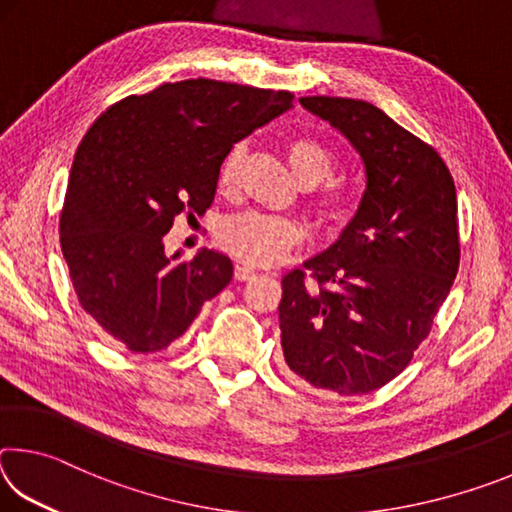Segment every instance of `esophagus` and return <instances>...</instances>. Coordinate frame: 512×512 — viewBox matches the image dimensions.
<instances>
[{
  "label": "esophagus",
  "instance_id": "1",
  "mask_svg": "<svg viewBox=\"0 0 512 512\" xmlns=\"http://www.w3.org/2000/svg\"><path fill=\"white\" fill-rule=\"evenodd\" d=\"M257 273H255V268H250V266H246V264H237L235 266V277L239 282H246V280H253Z\"/></svg>",
  "mask_w": 512,
  "mask_h": 512
}]
</instances>
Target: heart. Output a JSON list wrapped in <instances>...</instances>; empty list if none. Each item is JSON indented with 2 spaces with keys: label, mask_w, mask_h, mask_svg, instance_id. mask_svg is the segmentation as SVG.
Segmentation results:
<instances>
[{
  "label": "heart",
  "mask_w": 512,
  "mask_h": 512,
  "mask_svg": "<svg viewBox=\"0 0 512 512\" xmlns=\"http://www.w3.org/2000/svg\"><path fill=\"white\" fill-rule=\"evenodd\" d=\"M289 167L302 187H311L309 207L320 228L332 230L348 219L354 196L345 185L327 183L339 169V153L332 144L314 135L291 137L284 146ZM244 144H235L225 153L219 169V189L232 192L239 183V171L244 164ZM219 246L232 257L253 266H273L282 262L293 248L305 239L302 225L287 216L246 212L225 219L216 232Z\"/></svg>",
  "instance_id": "b5f03b06"
}]
</instances>
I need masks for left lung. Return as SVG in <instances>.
<instances>
[{"label":"left lung","mask_w":512,"mask_h":512,"mask_svg":"<svg viewBox=\"0 0 512 512\" xmlns=\"http://www.w3.org/2000/svg\"><path fill=\"white\" fill-rule=\"evenodd\" d=\"M300 103L359 151L366 192L341 239L282 277L284 361L318 391L372 393L409 366L454 284V178L433 146L368 101Z\"/></svg>","instance_id":"obj_1"}]
</instances>
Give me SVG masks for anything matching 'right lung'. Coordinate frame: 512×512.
I'll list each match as a JSON object with an SVG mask.
<instances>
[{
    "instance_id": "right-lung-1",
    "label": "right lung",
    "mask_w": 512,
    "mask_h": 512,
    "mask_svg": "<svg viewBox=\"0 0 512 512\" xmlns=\"http://www.w3.org/2000/svg\"><path fill=\"white\" fill-rule=\"evenodd\" d=\"M293 94L212 79L164 83L99 115L79 144L60 248L81 307L135 354L167 350L232 280L230 257H167L178 214L212 205L232 146L289 110Z\"/></svg>"
}]
</instances>
